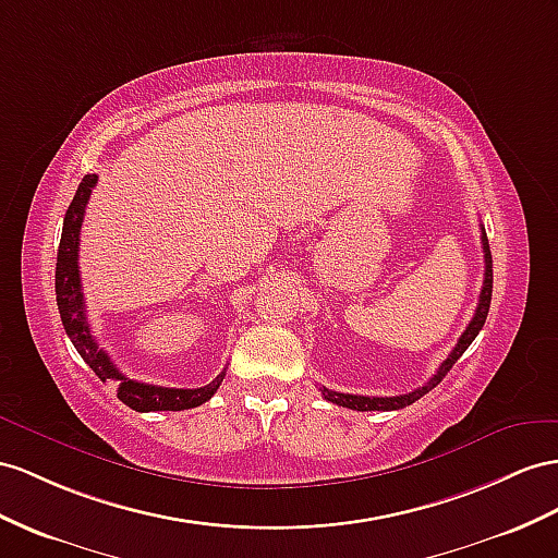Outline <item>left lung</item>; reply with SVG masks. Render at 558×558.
<instances>
[{"label":"left lung","mask_w":558,"mask_h":558,"mask_svg":"<svg viewBox=\"0 0 558 558\" xmlns=\"http://www.w3.org/2000/svg\"><path fill=\"white\" fill-rule=\"evenodd\" d=\"M481 242H483V259H485V274H483V288H481V296H478V306H476V313L474 318H471V323L466 325V330L462 332L460 341H457V347L450 351V355L446 361L440 363V367L436 369V375L428 379L424 387L410 391V393H403V396H387V398H379V396H353V393H339V391H330V389H320L323 391V398L325 401L330 403H337L341 408H349V410H361V412H367V410H401L405 405H412L415 401H420V398L424 393L432 391L434 387H438V384L442 381V377H446L450 373V367L460 361V355L469 349L471 341L476 339V335L481 332V327L485 325V318H488V311H490V296H493V256H490V245H488V238H485V228H481Z\"/></svg>","instance_id":"8db88e82"}]
</instances>
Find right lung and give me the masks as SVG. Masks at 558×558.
Listing matches in <instances>:
<instances>
[{
    "mask_svg": "<svg viewBox=\"0 0 558 558\" xmlns=\"http://www.w3.org/2000/svg\"><path fill=\"white\" fill-rule=\"evenodd\" d=\"M96 181H98L96 174H87L82 179L73 203H70L63 219L59 259H56V304H59L65 332L70 341H73L77 353L82 355V361L94 369L98 379L116 384L118 398L132 410L155 412V410H189V408L203 405L214 393H217L226 373L217 375V379H211L199 389L155 387V384H143V381L124 377L118 369V365L110 361V355L104 349H98L96 344L87 313H84V294H82L80 266H77L82 219Z\"/></svg>",
    "mask_w": 558,
    "mask_h": 558,
    "instance_id": "add662e5",
    "label": "right lung"
}]
</instances>
